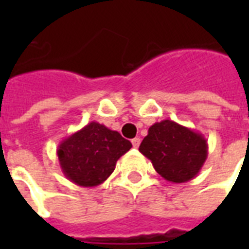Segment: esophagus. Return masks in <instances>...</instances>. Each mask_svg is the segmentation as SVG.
I'll return each mask as SVG.
<instances>
[{
  "label": "esophagus",
  "mask_w": 249,
  "mask_h": 249,
  "mask_svg": "<svg viewBox=\"0 0 249 249\" xmlns=\"http://www.w3.org/2000/svg\"><path fill=\"white\" fill-rule=\"evenodd\" d=\"M132 143H133V147H140L141 144V138H138V137H136V138H133L132 140Z\"/></svg>",
  "instance_id": "1"
}]
</instances>
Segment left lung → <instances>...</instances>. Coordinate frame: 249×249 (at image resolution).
Instances as JSON below:
<instances>
[{
  "mask_svg": "<svg viewBox=\"0 0 249 249\" xmlns=\"http://www.w3.org/2000/svg\"><path fill=\"white\" fill-rule=\"evenodd\" d=\"M140 151L158 173L173 183H183L197 176L208 156L203 134L176 121L163 120L148 128Z\"/></svg>",
  "mask_w": 249,
  "mask_h": 249,
  "instance_id": "left-lung-1",
  "label": "left lung"
}]
</instances>
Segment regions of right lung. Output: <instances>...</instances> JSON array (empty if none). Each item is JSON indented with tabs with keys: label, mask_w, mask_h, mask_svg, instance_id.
<instances>
[{
	"label": "right lung",
	"mask_w": 249,
	"mask_h": 249,
	"mask_svg": "<svg viewBox=\"0 0 249 249\" xmlns=\"http://www.w3.org/2000/svg\"><path fill=\"white\" fill-rule=\"evenodd\" d=\"M132 148V143L103 124L91 121L56 148L60 169L70 181L83 187L103 183L112 174L116 161Z\"/></svg>",
	"instance_id": "add662e5"
}]
</instances>
